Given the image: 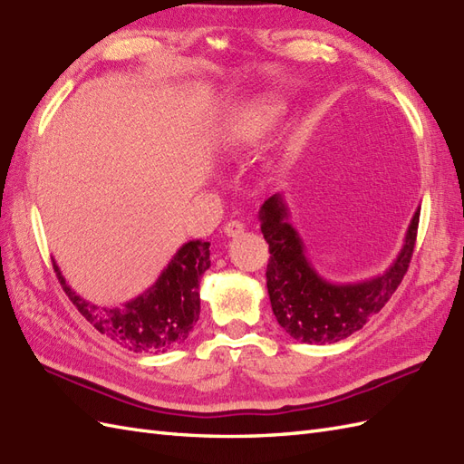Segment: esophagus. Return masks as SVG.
Wrapping results in <instances>:
<instances>
[{
	"label": "esophagus",
	"instance_id": "34e87169",
	"mask_svg": "<svg viewBox=\"0 0 464 464\" xmlns=\"http://www.w3.org/2000/svg\"><path fill=\"white\" fill-rule=\"evenodd\" d=\"M244 232V224L240 222V220H230V222H226V226H224V234L226 236H238V234H242Z\"/></svg>",
	"mask_w": 464,
	"mask_h": 464
}]
</instances>
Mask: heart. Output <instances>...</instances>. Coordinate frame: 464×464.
<instances>
[{
  "label": "heart",
  "mask_w": 464,
  "mask_h": 464,
  "mask_svg": "<svg viewBox=\"0 0 464 464\" xmlns=\"http://www.w3.org/2000/svg\"><path fill=\"white\" fill-rule=\"evenodd\" d=\"M276 118V108L274 106H259L256 110L246 111V114L234 123L232 133H230V141L234 145L238 143H247L256 140L257 135H262L269 123Z\"/></svg>",
  "instance_id": "heart-1"
}]
</instances>
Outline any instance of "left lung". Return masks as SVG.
Masks as SVG:
<instances>
[{
    "mask_svg": "<svg viewBox=\"0 0 464 464\" xmlns=\"http://www.w3.org/2000/svg\"><path fill=\"white\" fill-rule=\"evenodd\" d=\"M259 222L271 254L266 279L277 323L295 341L331 344L362 329L401 284L411 262L420 208L413 214L393 264L383 274L356 284H333L319 276L303 238L289 222L284 195L277 193L264 202Z\"/></svg>",
    "mask_w": 464,
    "mask_h": 464,
    "instance_id": "left-lung-1",
    "label": "left lung"
}]
</instances>
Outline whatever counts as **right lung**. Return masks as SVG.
<instances>
[{
	"label": "right lung",
	"instance_id": "1",
	"mask_svg": "<svg viewBox=\"0 0 464 464\" xmlns=\"http://www.w3.org/2000/svg\"><path fill=\"white\" fill-rule=\"evenodd\" d=\"M210 242L183 244L141 295L114 307L82 299L54 266L61 285L82 317L131 353H167L187 341L200 314L198 281L210 267Z\"/></svg>",
	"mask_w": 464,
	"mask_h": 464
}]
</instances>
